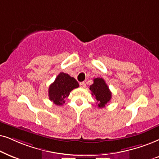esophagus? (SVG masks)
<instances>
[{
	"label": "esophagus",
	"instance_id": "esophagus-1",
	"mask_svg": "<svg viewBox=\"0 0 159 159\" xmlns=\"http://www.w3.org/2000/svg\"><path fill=\"white\" fill-rule=\"evenodd\" d=\"M80 86H81V88H85L86 85V84L84 83V82H81V83H80Z\"/></svg>",
	"mask_w": 159,
	"mask_h": 159
}]
</instances>
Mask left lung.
<instances>
[{
	"label": "left lung",
	"instance_id": "1",
	"mask_svg": "<svg viewBox=\"0 0 159 159\" xmlns=\"http://www.w3.org/2000/svg\"><path fill=\"white\" fill-rule=\"evenodd\" d=\"M89 89L92 91V94L94 96L97 106L99 108L105 107V105L111 101L112 97L111 92L103 78H94V83L90 86Z\"/></svg>",
	"mask_w": 159,
	"mask_h": 159
}]
</instances>
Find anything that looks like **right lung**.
I'll return each instance as SVG.
<instances>
[{
	"label": "right lung",
	"mask_w": 159,
	"mask_h": 159,
	"mask_svg": "<svg viewBox=\"0 0 159 159\" xmlns=\"http://www.w3.org/2000/svg\"><path fill=\"white\" fill-rule=\"evenodd\" d=\"M79 86L75 78L68 74L60 73L48 88V97L55 105H62L65 99L74 89Z\"/></svg>",
	"instance_id": "obj_1"
}]
</instances>
